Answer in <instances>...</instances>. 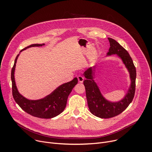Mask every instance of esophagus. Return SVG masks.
I'll list each match as a JSON object with an SVG mask.
<instances>
[{"instance_id": "obj_1", "label": "esophagus", "mask_w": 152, "mask_h": 152, "mask_svg": "<svg viewBox=\"0 0 152 152\" xmlns=\"http://www.w3.org/2000/svg\"><path fill=\"white\" fill-rule=\"evenodd\" d=\"M77 79H78V80H79V82H80V83H82V82H83L84 81V77L82 76V75H79L77 76Z\"/></svg>"}]
</instances>
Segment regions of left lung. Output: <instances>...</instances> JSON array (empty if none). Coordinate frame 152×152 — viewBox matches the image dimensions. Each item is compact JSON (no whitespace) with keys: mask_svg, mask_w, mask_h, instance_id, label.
Masks as SVG:
<instances>
[{"mask_svg":"<svg viewBox=\"0 0 152 152\" xmlns=\"http://www.w3.org/2000/svg\"><path fill=\"white\" fill-rule=\"evenodd\" d=\"M110 48L106 56L116 55L122 62L129 74L130 84L124 97L117 101L106 99L102 94L98 84L94 80V67L91 66L84 72L86 80L84 85L86 88V97L90 112L100 118H110L116 116L125 110L132 102L135 92L136 68L129 53L116 40L108 37Z\"/></svg>","mask_w":152,"mask_h":152,"instance_id":"8db88e82","label":"left lung"}]
</instances>
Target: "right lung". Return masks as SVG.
I'll use <instances>...</instances> for the list:
<instances>
[{"label": "right lung", "mask_w": 152, "mask_h": 152, "mask_svg": "<svg viewBox=\"0 0 152 152\" xmlns=\"http://www.w3.org/2000/svg\"><path fill=\"white\" fill-rule=\"evenodd\" d=\"M43 45H45V44H35L22 50L15 59V64L11 70V77L13 98L19 107L31 116L39 118L49 119L57 116L64 111L66 105L68 96L74 87L77 84L78 80L77 77H75L72 80L59 86L50 94L42 99H29L21 94L17 88L15 78V68L19 54L20 52L27 48Z\"/></svg>", "instance_id": "obj_1"}]
</instances>
